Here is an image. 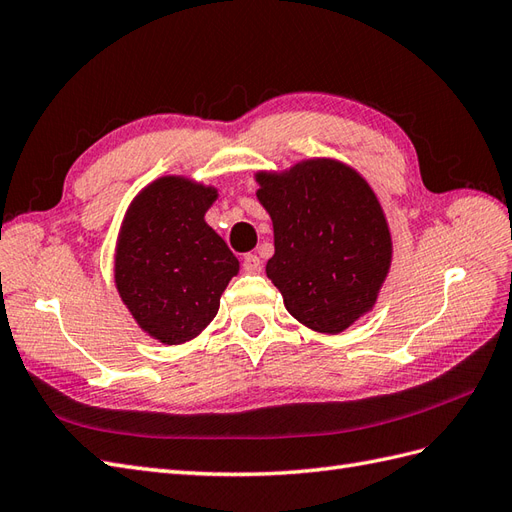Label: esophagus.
Here are the masks:
<instances>
[{
	"label": "esophagus",
	"mask_w": 512,
	"mask_h": 512,
	"mask_svg": "<svg viewBox=\"0 0 512 512\" xmlns=\"http://www.w3.org/2000/svg\"><path fill=\"white\" fill-rule=\"evenodd\" d=\"M242 266H244L246 272L257 274V272H261V259H259L257 255H253V253H248V255H244V259H242Z\"/></svg>",
	"instance_id": "34e87169"
}]
</instances>
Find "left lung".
Returning <instances> with one entry per match:
<instances>
[{"instance_id": "obj_1", "label": "left lung", "mask_w": 512, "mask_h": 512, "mask_svg": "<svg viewBox=\"0 0 512 512\" xmlns=\"http://www.w3.org/2000/svg\"><path fill=\"white\" fill-rule=\"evenodd\" d=\"M270 214L266 274L285 309L318 333H342L376 305L393 257L381 201L355 168L311 157L281 173H255Z\"/></svg>"}]
</instances>
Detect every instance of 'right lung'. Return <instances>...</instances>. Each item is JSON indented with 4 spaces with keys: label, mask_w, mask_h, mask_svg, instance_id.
Returning a JSON list of instances; mask_svg holds the SVG:
<instances>
[{
    "label": "right lung",
    "mask_w": 512,
    "mask_h": 512,
    "mask_svg": "<svg viewBox=\"0 0 512 512\" xmlns=\"http://www.w3.org/2000/svg\"><path fill=\"white\" fill-rule=\"evenodd\" d=\"M214 186L166 175L129 203L114 248L119 296L149 337L186 344L216 318L220 296L240 261L207 225Z\"/></svg>",
    "instance_id": "obj_1"
}]
</instances>
